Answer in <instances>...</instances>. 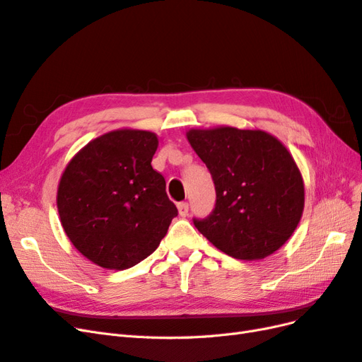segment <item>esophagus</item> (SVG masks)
I'll return each instance as SVG.
<instances>
[{
    "label": "esophagus",
    "mask_w": 362,
    "mask_h": 362,
    "mask_svg": "<svg viewBox=\"0 0 362 362\" xmlns=\"http://www.w3.org/2000/svg\"><path fill=\"white\" fill-rule=\"evenodd\" d=\"M178 213L181 217H185L189 214V204L187 202H180L178 204Z\"/></svg>",
    "instance_id": "esophagus-1"
}]
</instances>
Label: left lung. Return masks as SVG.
<instances>
[{
    "mask_svg": "<svg viewBox=\"0 0 362 362\" xmlns=\"http://www.w3.org/2000/svg\"><path fill=\"white\" fill-rule=\"evenodd\" d=\"M185 136L216 187L213 213L193 221L198 231L237 259L275 254L298 228L305 205L302 173L288 149L262 129L192 128Z\"/></svg>",
    "mask_w": 362,
    "mask_h": 362,
    "instance_id": "8db88e82",
    "label": "left lung"
}]
</instances>
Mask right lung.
Here are the masks:
<instances>
[{"label":"right lung","instance_id":"obj_1","mask_svg":"<svg viewBox=\"0 0 362 362\" xmlns=\"http://www.w3.org/2000/svg\"><path fill=\"white\" fill-rule=\"evenodd\" d=\"M152 131L122 128L89 141L64 168L57 189L62 226L93 264L125 270L154 252L177 206L152 169Z\"/></svg>","mask_w":362,"mask_h":362}]
</instances>
